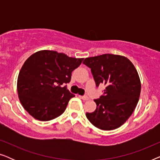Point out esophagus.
I'll use <instances>...</instances> for the list:
<instances>
[{
  "label": "esophagus",
  "mask_w": 160,
  "mask_h": 160,
  "mask_svg": "<svg viewBox=\"0 0 160 160\" xmlns=\"http://www.w3.org/2000/svg\"><path fill=\"white\" fill-rule=\"evenodd\" d=\"M79 98L81 99H82L83 100H88L89 98L87 96H79Z\"/></svg>",
  "instance_id": "esophagus-1"
}]
</instances>
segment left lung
Here are the masks:
<instances>
[{
	"instance_id": "left-lung-1",
	"label": "left lung",
	"mask_w": 160,
	"mask_h": 160,
	"mask_svg": "<svg viewBox=\"0 0 160 160\" xmlns=\"http://www.w3.org/2000/svg\"><path fill=\"white\" fill-rule=\"evenodd\" d=\"M91 68L96 87H106L103 95L94 100L97 107L86 117L96 128L111 130L121 127L134 111L141 94V84L134 65L128 58L104 54L85 59Z\"/></svg>"
}]
</instances>
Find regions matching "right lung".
Segmentation results:
<instances>
[{"label": "right lung", "mask_w": 160, "mask_h": 160, "mask_svg": "<svg viewBox=\"0 0 160 160\" xmlns=\"http://www.w3.org/2000/svg\"><path fill=\"white\" fill-rule=\"evenodd\" d=\"M83 60L50 50L37 52L26 60L17 78V93L30 115L49 121L64 112L75 95L62 85L70 82L72 71Z\"/></svg>", "instance_id": "right-lung-1"}]
</instances>
